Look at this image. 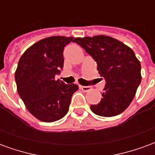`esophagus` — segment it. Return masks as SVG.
<instances>
[{"label": "esophagus", "mask_w": 155, "mask_h": 155, "mask_svg": "<svg viewBox=\"0 0 155 155\" xmlns=\"http://www.w3.org/2000/svg\"><path fill=\"white\" fill-rule=\"evenodd\" d=\"M80 88H81L82 91L84 92H88L91 90V86H83V85H80Z\"/></svg>", "instance_id": "esophagus-1"}]
</instances>
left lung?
Wrapping results in <instances>:
<instances>
[{
    "label": "left lung",
    "mask_w": 155,
    "mask_h": 155,
    "mask_svg": "<svg viewBox=\"0 0 155 155\" xmlns=\"http://www.w3.org/2000/svg\"><path fill=\"white\" fill-rule=\"evenodd\" d=\"M76 42L97 63V70L104 78L101 102L91 105L97 115L112 117L126 110L141 82V65L132 49L107 35L77 37Z\"/></svg>",
    "instance_id": "1"
}]
</instances>
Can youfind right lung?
<instances>
[{
    "mask_svg": "<svg viewBox=\"0 0 155 155\" xmlns=\"http://www.w3.org/2000/svg\"><path fill=\"white\" fill-rule=\"evenodd\" d=\"M74 37L51 36L32 45L22 54L15 72L17 91L29 112L41 121L54 122L67 114L75 84L55 81L64 65L63 51Z\"/></svg>",
    "mask_w": 155,
    "mask_h": 155,
    "instance_id": "add662e5",
    "label": "right lung"
}]
</instances>
